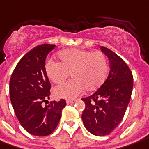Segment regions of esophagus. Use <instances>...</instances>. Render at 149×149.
Listing matches in <instances>:
<instances>
[{
	"label": "esophagus",
	"mask_w": 149,
	"mask_h": 149,
	"mask_svg": "<svg viewBox=\"0 0 149 149\" xmlns=\"http://www.w3.org/2000/svg\"><path fill=\"white\" fill-rule=\"evenodd\" d=\"M67 104H72L76 103V100H67Z\"/></svg>",
	"instance_id": "obj_1"
}]
</instances>
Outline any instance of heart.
Returning a JSON list of instances; mask_svg holds the SVG:
<instances>
[{
  "instance_id": "heart-1",
  "label": "heart",
  "mask_w": 149,
  "mask_h": 149,
  "mask_svg": "<svg viewBox=\"0 0 149 149\" xmlns=\"http://www.w3.org/2000/svg\"><path fill=\"white\" fill-rule=\"evenodd\" d=\"M59 62L49 59L45 63V72L54 84H61L69 73L72 80L54 88V95L60 98L73 99L86 89L94 91L104 83L108 63L101 52L81 49H68L58 54Z\"/></svg>"
}]
</instances>
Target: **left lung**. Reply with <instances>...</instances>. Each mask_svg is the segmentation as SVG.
Returning a JSON list of instances; mask_svg holds the SVG:
<instances>
[{
	"mask_svg": "<svg viewBox=\"0 0 149 149\" xmlns=\"http://www.w3.org/2000/svg\"><path fill=\"white\" fill-rule=\"evenodd\" d=\"M100 49L109 61L110 71L104 84L92 95L83 98L81 115L86 130L96 136L109 134L122 121L133 90V75L127 64L112 50Z\"/></svg>",
	"mask_w": 149,
	"mask_h": 149,
	"instance_id": "8db88e82",
	"label": "left lung"
}]
</instances>
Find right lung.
<instances>
[{"label": "right lung", "mask_w": 149, "mask_h": 149, "mask_svg": "<svg viewBox=\"0 0 149 149\" xmlns=\"http://www.w3.org/2000/svg\"><path fill=\"white\" fill-rule=\"evenodd\" d=\"M55 45L44 44L31 49L20 59L11 75L10 97L15 115L29 134H50L57 127L66 101L48 102L50 83L45 68V58Z\"/></svg>", "instance_id": "right-lung-1"}]
</instances>
